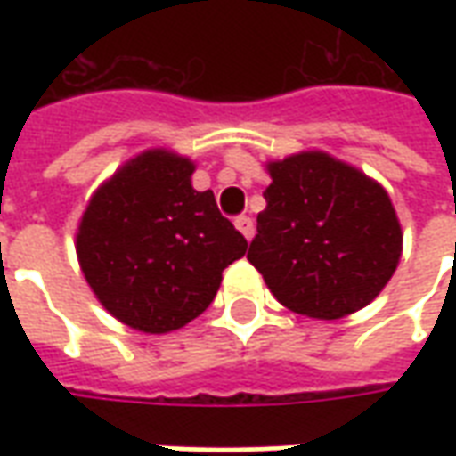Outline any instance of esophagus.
<instances>
[{
	"mask_svg": "<svg viewBox=\"0 0 456 456\" xmlns=\"http://www.w3.org/2000/svg\"><path fill=\"white\" fill-rule=\"evenodd\" d=\"M234 224H237V229L244 234L247 239L254 237V219L247 217V215H241V217L234 219Z\"/></svg>",
	"mask_w": 456,
	"mask_h": 456,
	"instance_id": "esophagus-1",
	"label": "esophagus"
}]
</instances>
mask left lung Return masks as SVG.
Segmentation results:
<instances>
[{"instance_id": "left-lung-1", "label": "left lung", "mask_w": 456, "mask_h": 456, "mask_svg": "<svg viewBox=\"0 0 456 456\" xmlns=\"http://www.w3.org/2000/svg\"><path fill=\"white\" fill-rule=\"evenodd\" d=\"M271 185L248 261L281 305L337 320L391 281L403 232L388 192L344 160L303 151L266 166Z\"/></svg>"}]
</instances>
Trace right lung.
Returning <instances> with one entry per match:
<instances>
[{
    "instance_id": "add662e5",
    "label": "right lung",
    "mask_w": 456,
    "mask_h": 456,
    "mask_svg": "<svg viewBox=\"0 0 456 456\" xmlns=\"http://www.w3.org/2000/svg\"><path fill=\"white\" fill-rule=\"evenodd\" d=\"M195 163L151 149L124 163L90 198L77 227V261L104 310L124 325L163 335L215 300L222 271L247 239L190 183Z\"/></svg>"
}]
</instances>
